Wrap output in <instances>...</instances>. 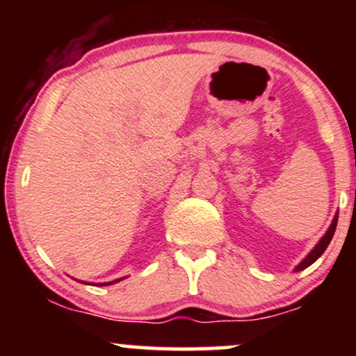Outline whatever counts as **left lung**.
I'll list each match as a JSON object with an SVG mask.
<instances>
[{
  "label": "left lung",
  "instance_id": "obj_1",
  "mask_svg": "<svg viewBox=\"0 0 356 356\" xmlns=\"http://www.w3.org/2000/svg\"><path fill=\"white\" fill-rule=\"evenodd\" d=\"M337 222H338V214L334 216V218H333V222H332V226L328 227V231H326V234L323 236V238L320 239V243H318L316 246H314V248L312 249V252H309V254L306 256L305 259L301 261L300 264H298L295 271H301V269H305V268L312 266V264L314 263V261H316L318 257H320V256L323 254V252H325V249L328 248L330 241H332V238H333V234H334V229H337Z\"/></svg>",
  "mask_w": 356,
  "mask_h": 356
}]
</instances>
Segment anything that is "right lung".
Instances as JSON below:
<instances>
[{
    "label": "right lung",
    "instance_id": "1",
    "mask_svg": "<svg viewBox=\"0 0 356 356\" xmlns=\"http://www.w3.org/2000/svg\"><path fill=\"white\" fill-rule=\"evenodd\" d=\"M117 281H120V280H115V281H110V283H100L102 286H107V284H113V283H117Z\"/></svg>",
    "mask_w": 356,
    "mask_h": 356
}]
</instances>
